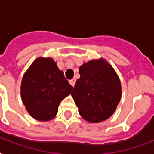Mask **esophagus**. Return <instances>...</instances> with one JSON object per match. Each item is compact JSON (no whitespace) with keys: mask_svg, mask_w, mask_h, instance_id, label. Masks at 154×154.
Returning <instances> with one entry per match:
<instances>
[{"mask_svg":"<svg viewBox=\"0 0 154 154\" xmlns=\"http://www.w3.org/2000/svg\"><path fill=\"white\" fill-rule=\"evenodd\" d=\"M75 82H76V80L75 79H72L69 81V84L72 85V86H74L75 85Z\"/></svg>","mask_w":154,"mask_h":154,"instance_id":"34e87169","label":"esophagus"}]
</instances>
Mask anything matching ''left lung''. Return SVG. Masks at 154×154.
<instances>
[{
  "mask_svg": "<svg viewBox=\"0 0 154 154\" xmlns=\"http://www.w3.org/2000/svg\"><path fill=\"white\" fill-rule=\"evenodd\" d=\"M72 98L85 121L98 123L111 117L122 97V85L117 72L101 58L84 63L79 69Z\"/></svg>",
  "mask_w": 154,
  "mask_h": 154,
  "instance_id": "left-lung-1",
  "label": "left lung"
}]
</instances>
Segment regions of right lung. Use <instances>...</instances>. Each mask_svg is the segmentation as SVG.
Instances as JSON below:
<instances>
[{
    "label": "right lung",
    "mask_w": 154,
    "mask_h": 154,
    "mask_svg": "<svg viewBox=\"0 0 154 154\" xmlns=\"http://www.w3.org/2000/svg\"><path fill=\"white\" fill-rule=\"evenodd\" d=\"M72 89L53 59L38 57L23 76L20 95L30 116L47 122L57 115L60 101Z\"/></svg>",
    "instance_id": "obj_1"
}]
</instances>
